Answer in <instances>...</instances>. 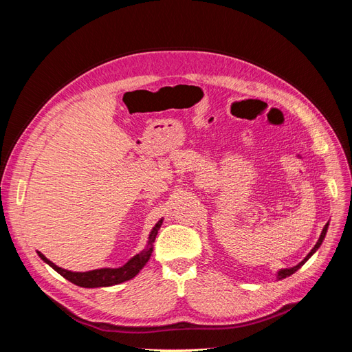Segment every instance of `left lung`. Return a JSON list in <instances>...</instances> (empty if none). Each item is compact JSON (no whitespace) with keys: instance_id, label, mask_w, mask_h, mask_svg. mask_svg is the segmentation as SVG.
<instances>
[{"instance_id":"1","label":"left lung","mask_w":352,"mask_h":352,"mask_svg":"<svg viewBox=\"0 0 352 352\" xmlns=\"http://www.w3.org/2000/svg\"><path fill=\"white\" fill-rule=\"evenodd\" d=\"M327 228H329V223H326L324 225V228H323V230H322V235H320V238H318V241H317V243L314 245V248L307 254V257L301 261V263H298L296 265H294V267H289V269H280L279 272H278V276H276V278H278V280H282V279H285V278H287V276H291V274H294L298 269H301V265H304L305 264V261L311 257V255L320 248V245H322V242H323V239H324V236H326V232H327Z\"/></svg>"}]
</instances>
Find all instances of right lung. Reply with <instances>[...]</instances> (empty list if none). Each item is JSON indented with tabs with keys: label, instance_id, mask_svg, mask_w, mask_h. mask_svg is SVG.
<instances>
[{
	"label": "right lung",
	"instance_id": "1",
	"mask_svg": "<svg viewBox=\"0 0 352 352\" xmlns=\"http://www.w3.org/2000/svg\"><path fill=\"white\" fill-rule=\"evenodd\" d=\"M162 225H163V219H160L155 223V226L153 228V230L150 232L146 247L140 254H136L135 257H132L126 264H123L122 267H117V269L105 267V269H95V270H89V272H70V270L58 267V265H56L54 263L50 261L44 254H41L39 251H36V252L41 257V260H44L57 273H60L63 278L67 279L69 282H72L74 285L82 286V287L113 286V285H119V283L126 282V280H131L132 278H135V276L142 270L144 265L148 263V260H150V257H151L153 250H154L153 243L155 241V236H157L160 228H162Z\"/></svg>",
	"mask_w": 352,
	"mask_h": 352
}]
</instances>
